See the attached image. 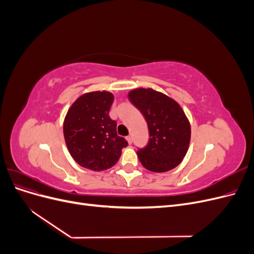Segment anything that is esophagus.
<instances>
[{"label": "esophagus", "mask_w": 254, "mask_h": 254, "mask_svg": "<svg viewBox=\"0 0 254 254\" xmlns=\"http://www.w3.org/2000/svg\"><path fill=\"white\" fill-rule=\"evenodd\" d=\"M126 140H127V142H128L129 144H131V143H132V137H131V136H130V135L126 137Z\"/></svg>", "instance_id": "1"}]
</instances>
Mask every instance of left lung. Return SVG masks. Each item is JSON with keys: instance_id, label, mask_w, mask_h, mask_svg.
<instances>
[{"instance_id": "left-lung-1", "label": "left lung", "mask_w": 254, "mask_h": 254, "mask_svg": "<svg viewBox=\"0 0 254 254\" xmlns=\"http://www.w3.org/2000/svg\"><path fill=\"white\" fill-rule=\"evenodd\" d=\"M128 99L140 110L148 126V145L136 152L141 164L153 173L168 172L178 166L190 141V124L181 106L151 88L129 91Z\"/></svg>"}]
</instances>
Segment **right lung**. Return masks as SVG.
I'll use <instances>...</instances> for the list:
<instances>
[{"label": "right lung", "instance_id": "obj_1", "mask_svg": "<svg viewBox=\"0 0 254 254\" xmlns=\"http://www.w3.org/2000/svg\"><path fill=\"white\" fill-rule=\"evenodd\" d=\"M114 95L92 91L80 95L68 108L64 121L66 147L76 163L94 172L117 164L128 145L117 133V123L109 117Z\"/></svg>", "mask_w": 254, "mask_h": 254}]
</instances>
